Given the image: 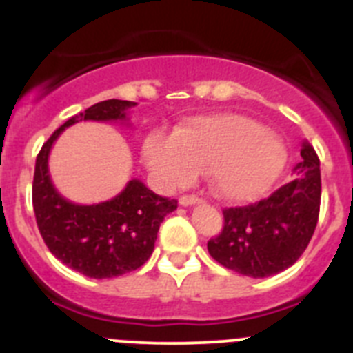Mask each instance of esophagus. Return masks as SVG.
<instances>
[{"label": "esophagus", "mask_w": 353, "mask_h": 353, "mask_svg": "<svg viewBox=\"0 0 353 353\" xmlns=\"http://www.w3.org/2000/svg\"><path fill=\"white\" fill-rule=\"evenodd\" d=\"M199 201H201V199L194 194H185L180 198V205H182V207H191V205L199 203Z\"/></svg>", "instance_id": "34e87169"}]
</instances>
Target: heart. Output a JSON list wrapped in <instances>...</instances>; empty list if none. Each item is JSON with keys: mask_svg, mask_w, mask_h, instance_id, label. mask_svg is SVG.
<instances>
[{"mask_svg": "<svg viewBox=\"0 0 353 353\" xmlns=\"http://www.w3.org/2000/svg\"><path fill=\"white\" fill-rule=\"evenodd\" d=\"M146 166L166 187L192 182L207 170L219 198L249 201L263 194L288 161L285 143L265 125L244 114L196 117L173 134H152L143 146Z\"/></svg>", "mask_w": 353, "mask_h": 353, "instance_id": "obj_1", "label": "heart"}]
</instances>
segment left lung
<instances>
[{
    "label": "left lung",
    "mask_w": 353,
    "mask_h": 353,
    "mask_svg": "<svg viewBox=\"0 0 353 353\" xmlns=\"http://www.w3.org/2000/svg\"><path fill=\"white\" fill-rule=\"evenodd\" d=\"M295 179L248 207L224 208V226L208 240L223 267L249 277H269L292 267L310 244L320 214V159L305 141Z\"/></svg>",
    "instance_id": "1"
}]
</instances>
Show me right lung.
<instances>
[{"instance_id":"right-lung-1","label":"right lung","mask_w":353,"mask_h":353,"mask_svg":"<svg viewBox=\"0 0 353 353\" xmlns=\"http://www.w3.org/2000/svg\"><path fill=\"white\" fill-rule=\"evenodd\" d=\"M130 101H102L68 118L52 132L37 155L33 210L49 251L72 270L108 279L139 269L154 252L161 223L176 208V199L162 198L139 180H130L113 199L77 205L56 191L49 176V152L67 127L76 121H125Z\"/></svg>"}]
</instances>
